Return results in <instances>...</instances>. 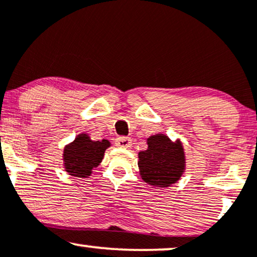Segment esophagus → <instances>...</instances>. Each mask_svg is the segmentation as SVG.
<instances>
[{"instance_id":"1","label":"esophagus","mask_w":257,"mask_h":257,"mask_svg":"<svg viewBox=\"0 0 257 257\" xmlns=\"http://www.w3.org/2000/svg\"><path fill=\"white\" fill-rule=\"evenodd\" d=\"M115 145L119 148H129V147H132V140L125 138V136H121V138L115 140Z\"/></svg>"}]
</instances>
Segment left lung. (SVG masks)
Instances as JSON below:
<instances>
[{
    "label": "left lung",
    "instance_id": "obj_1",
    "mask_svg": "<svg viewBox=\"0 0 257 257\" xmlns=\"http://www.w3.org/2000/svg\"><path fill=\"white\" fill-rule=\"evenodd\" d=\"M148 149L139 153V168L145 182L160 188L176 183L184 172L183 147L168 136L156 134L147 140Z\"/></svg>",
    "mask_w": 257,
    "mask_h": 257
}]
</instances>
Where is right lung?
Returning <instances> with one entry per match:
<instances>
[{"label":"right lung","mask_w":257,"mask_h":257,"mask_svg":"<svg viewBox=\"0 0 257 257\" xmlns=\"http://www.w3.org/2000/svg\"><path fill=\"white\" fill-rule=\"evenodd\" d=\"M108 147H110V142L108 140L91 141L88 135H78L74 142L64 148V168L73 176H90L93 169L101 163Z\"/></svg>","instance_id":"add662e5"}]
</instances>
